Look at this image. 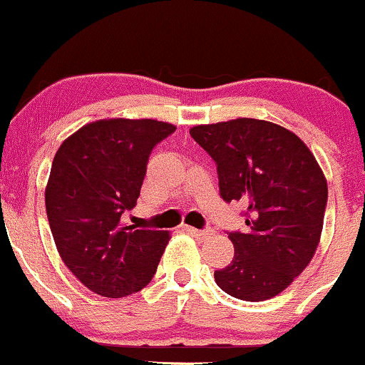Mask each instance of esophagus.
<instances>
[{
    "label": "esophagus",
    "instance_id": "1",
    "mask_svg": "<svg viewBox=\"0 0 365 365\" xmlns=\"http://www.w3.org/2000/svg\"><path fill=\"white\" fill-rule=\"evenodd\" d=\"M182 230L187 231V233L193 235V237H197V238H207L214 233L212 230H197V228H193V226H187V225H182Z\"/></svg>",
    "mask_w": 365,
    "mask_h": 365
}]
</instances>
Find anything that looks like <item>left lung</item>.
I'll use <instances>...</instances> for the list:
<instances>
[{"mask_svg":"<svg viewBox=\"0 0 365 365\" xmlns=\"http://www.w3.org/2000/svg\"><path fill=\"white\" fill-rule=\"evenodd\" d=\"M191 137L217 163L225 202L245 207V233L233 231L235 256L215 284L244 301L289 287L312 261L322 235L327 181L294 132L256 118L197 125Z\"/></svg>","mask_w":365,"mask_h":365,"instance_id":"left-lung-1","label":"left lung"}]
</instances>
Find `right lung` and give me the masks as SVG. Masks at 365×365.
<instances>
[{
    "mask_svg": "<svg viewBox=\"0 0 365 365\" xmlns=\"http://www.w3.org/2000/svg\"><path fill=\"white\" fill-rule=\"evenodd\" d=\"M174 130L151 118L97 120L56 153L45 187L53 242L69 272L99 296H128L155 275L170 233L127 226L121 214L135 207L151 150Z\"/></svg>",
    "mask_w": 365,
    "mask_h": 365,
    "instance_id": "right-lung-1",
    "label": "right lung"
}]
</instances>
